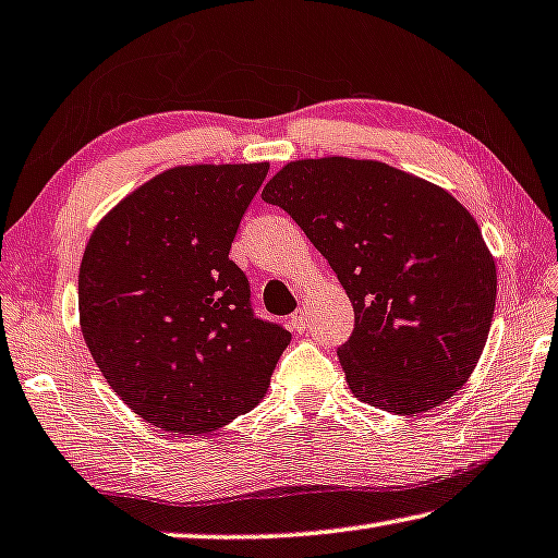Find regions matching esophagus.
<instances>
[{"label":"esophagus","mask_w":558,"mask_h":558,"mask_svg":"<svg viewBox=\"0 0 558 558\" xmlns=\"http://www.w3.org/2000/svg\"><path fill=\"white\" fill-rule=\"evenodd\" d=\"M306 322H308L306 308H296V312L289 316V324H291V329H294V331H304L306 329Z\"/></svg>","instance_id":"obj_1"}]
</instances>
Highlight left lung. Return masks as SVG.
<instances>
[{"label":"left lung","instance_id":"left-lung-1","mask_svg":"<svg viewBox=\"0 0 558 558\" xmlns=\"http://www.w3.org/2000/svg\"><path fill=\"white\" fill-rule=\"evenodd\" d=\"M262 199L347 289L354 331L337 354L354 397L409 416L464 387L494 319L496 264L449 192L384 161L324 157L289 161Z\"/></svg>","mask_w":558,"mask_h":558}]
</instances>
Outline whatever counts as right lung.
<instances>
[{
  "label": "right lung",
  "mask_w": 558,
  "mask_h": 558,
  "mask_svg": "<svg viewBox=\"0 0 558 558\" xmlns=\"http://www.w3.org/2000/svg\"><path fill=\"white\" fill-rule=\"evenodd\" d=\"M269 165L167 169L92 231L80 324L99 372L144 422L209 434L252 411L291 333L252 312L229 259Z\"/></svg>",
  "instance_id": "obj_1"
}]
</instances>
